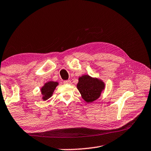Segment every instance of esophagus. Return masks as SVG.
Wrapping results in <instances>:
<instances>
[{
	"label": "esophagus",
	"instance_id": "1",
	"mask_svg": "<svg viewBox=\"0 0 151 151\" xmlns=\"http://www.w3.org/2000/svg\"><path fill=\"white\" fill-rule=\"evenodd\" d=\"M63 83L65 84H71V81L69 80H67V81H63Z\"/></svg>",
	"mask_w": 151,
	"mask_h": 151
}]
</instances>
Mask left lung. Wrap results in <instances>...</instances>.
Returning a JSON list of instances; mask_svg holds the SVG:
<instances>
[{
    "label": "left lung",
    "mask_w": 151,
    "mask_h": 151,
    "mask_svg": "<svg viewBox=\"0 0 151 151\" xmlns=\"http://www.w3.org/2000/svg\"><path fill=\"white\" fill-rule=\"evenodd\" d=\"M104 87V82L89 75H83L78 78L77 88L86 102H92L100 98Z\"/></svg>",
    "instance_id": "left-lung-1"
}]
</instances>
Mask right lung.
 Returning <instances> with one entry per match:
<instances>
[{
  "instance_id": "right-lung-1",
  "label": "right lung",
  "mask_w": 151,
  "mask_h": 151,
  "mask_svg": "<svg viewBox=\"0 0 151 151\" xmlns=\"http://www.w3.org/2000/svg\"><path fill=\"white\" fill-rule=\"evenodd\" d=\"M58 84L59 83L57 82L53 81H49L45 84L44 86L41 89V92H42V99L43 100H47L49 98L51 97L55 89Z\"/></svg>"
}]
</instances>
